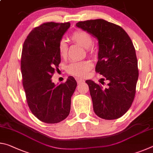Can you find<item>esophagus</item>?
I'll use <instances>...</instances> for the list:
<instances>
[{"instance_id": "34e87169", "label": "esophagus", "mask_w": 153, "mask_h": 153, "mask_svg": "<svg viewBox=\"0 0 153 153\" xmlns=\"http://www.w3.org/2000/svg\"><path fill=\"white\" fill-rule=\"evenodd\" d=\"M76 80L77 81V84H80V83H82V82H84V81L83 79H79V78H78V77H76Z\"/></svg>"}]
</instances>
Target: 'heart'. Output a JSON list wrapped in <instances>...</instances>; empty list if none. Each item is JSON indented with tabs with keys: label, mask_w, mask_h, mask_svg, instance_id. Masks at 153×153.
Returning <instances> with one entry per match:
<instances>
[{
	"label": "heart",
	"mask_w": 153,
	"mask_h": 153,
	"mask_svg": "<svg viewBox=\"0 0 153 153\" xmlns=\"http://www.w3.org/2000/svg\"><path fill=\"white\" fill-rule=\"evenodd\" d=\"M73 42L86 48V53L90 56H95L96 53L92 47L93 40L91 35L84 30H77L72 32L70 35ZM67 45L65 40H61L58 44V51L61 57L65 58L67 56ZM92 64L87 60L72 62L67 67V73L77 77H84L92 69Z\"/></svg>",
	"instance_id": "b5f03b06"
}]
</instances>
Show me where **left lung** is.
<instances>
[{"instance_id": "obj_1", "label": "left lung", "mask_w": 153, "mask_h": 153, "mask_svg": "<svg viewBox=\"0 0 153 153\" xmlns=\"http://www.w3.org/2000/svg\"><path fill=\"white\" fill-rule=\"evenodd\" d=\"M76 26L98 40L97 73L107 80L108 86L86 80L96 115L105 120L121 117L130 108L138 78L135 48L128 33L120 25L104 19L79 22ZM101 81L103 85L104 82Z\"/></svg>"}]
</instances>
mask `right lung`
I'll list each match as a JSON object with an SVG mask.
<instances>
[{
	"mask_svg": "<svg viewBox=\"0 0 153 153\" xmlns=\"http://www.w3.org/2000/svg\"><path fill=\"white\" fill-rule=\"evenodd\" d=\"M69 26V22L43 23L31 31L23 46L21 70L27 105L46 123H59L69 115L77 86L72 76L58 86L51 80L61 63L59 42Z\"/></svg>",
	"mask_w": 153,
	"mask_h": 153,
	"instance_id": "obj_1",
	"label": "right lung"
}]
</instances>
